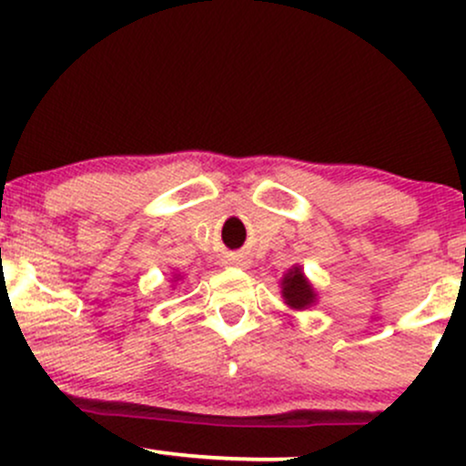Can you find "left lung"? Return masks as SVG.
Here are the masks:
<instances>
[{"label": "left lung", "mask_w": 466, "mask_h": 466, "mask_svg": "<svg viewBox=\"0 0 466 466\" xmlns=\"http://www.w3.org/2000/svg\"><path fill=\"white\" fill-rule=\"evenodd\" d=\"M281 286H284L281 295H284L286 303L292 308H306L315 301V290H312V286L308 284V279L303 277L301 268H292L290 273L284 277Z\"/></svg>", "instance_id": "left-lung-1"}]
</instances>
